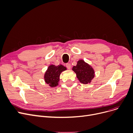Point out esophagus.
<instances>
[{
	"mask_svg": "<svg viewBox=\"0 0 133 133\" xmlns=\"http://www.w3.org/2000/svg\"><path fill=\"white\" fill-rule=\"evenodd\" d=\"M66 66L68 69H71V64H70V63H67V64H66Z\"/></svg>",
	"mask_w": 133,
	"mask_h": 133,
	"instance_id": "obj_1",
	"label": "esophagus"
}]
</instances>
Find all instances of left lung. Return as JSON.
<instances>
[{
  "label": "left lung",
  "instance_id": "1",
  "mask_svg": "<svg viewBox=\"0 0 133 133\" xmlns=\"http://www.w3.org/2000/svg\"><path fill=\"white\" fill-rule=\"evenodd\" d=\"M72 70L76 74L77 78L81 83L84 84L90 83L95 76L93 68L82 59L77 62L76 65L73 66Z\"/></svg>",
  "mask_w": 133,
  "mask_h": 133
}]
</instances>
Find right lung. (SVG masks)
Listing matches in <instances>:
<instances>
[{
    "label": "right lung",
    "mask_w": 133,
    "mask_h": 133,
    "mask_svg": "<svg viewBox=\"0 0 133 133\" xmlns=\"http://www.w3.org/2000/svg\"><path fill=\"white\" fill-rule=\"evenodd\" d=\"M66 70V68L60 64L58 66L50 65L44 74V80L46 83L51 87H55L58 85L61 72Z\"/></svg>",
    "instance_id": "1"
}]
</instances>
